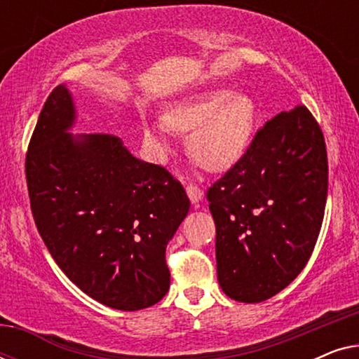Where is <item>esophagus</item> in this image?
Here are the masks:
<instances>
[{
	"label": "esophagus",
	"mask_w": 359,
	"mask_h": 359,
	"mask_svg": "<svg viewBox=\"0 0 359 359\" xmlns=\"http://www.w3.org/2000/svg\"><path fill=\"white\" fill-rule=\"evenodd\" d=\"M186 193H188L191 203L193 204H198L199 201L203 199V189H201L196 183H189L188 186H186Z\"/></svg>",
	"instance_id": "esophagus-1"
}]
</instances>
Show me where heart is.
Here are the masks:
<instances>
[{
	"label": "heart",
	"mask_w": 359,
	"mask_h": 359,
	"mask_svg": "<svg viewBox=\"0 0 359 359\" xmlns=\"http://www.w3.org/2000/svg\"><path fill=\"white\" fill-rule=\"evenodd\" d=\"M257 122L252 97L229 90H209L176 102L163 114V126L145 124V142L156 151L168 149L166 129L188 135V150L199 165L224 170L247 149Z\"/></svg>",
	"instance_id": "1"
}]
</instances>
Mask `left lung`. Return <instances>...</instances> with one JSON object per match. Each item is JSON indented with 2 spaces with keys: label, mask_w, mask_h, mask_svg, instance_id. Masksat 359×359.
Returning a JSON list of instances; mask_svg holds the SVG:
<instances>
[{
  "label": "left lung",
  "mask_w": 359,
  "mask_h": 359,
  "mask_svg": "<svg viewBox=\"0 0 359 359\" xmlns=\"http://www.w3.org/2000/svg\"><path fill=\"white\" fill-rule=\"evenodd\" d=\"M327 189L325 139L306 106L257 130L247 151L205 193L217 278L229 297L263 302L296 279L317 243Z\"/></svg>",
  "instance_id": "left-lung-1"
}]
</instances>
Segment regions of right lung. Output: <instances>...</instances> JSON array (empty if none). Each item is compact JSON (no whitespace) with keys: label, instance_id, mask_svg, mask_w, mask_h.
<instances>
[{"label":"right lung","instance_id":"1","mask_svg":"<svg viewBox=\"0 0 359 359\" xmlns=\"http://www.w3.org/2000/svg\"><path fill=\"white\" fill-rule=\"evenodd\" d=\"M72 96L48 95L26 154L34 222L58 266L83 292L140 311L170 289L166 243L189 210L183 184L137 160L111 134L73 137Z\"/></svg>","mask_w":359,"mask_h":359}]
</instances>
